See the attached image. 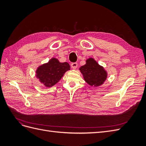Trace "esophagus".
<instances>
[{
  "instance_id": "34e87169",
  "label": "esophagus",
  "mask_w": 146,
  "mask_h": 146,
  "mask_svg": "<svg viewBox=\"0 0 146 146\" xmlns=\"http://www.w3.org/2000/svg\"><path fill=\"white\" fill-rule=\"evenodd\" d=\"M77 66H78V64L77 63H71V67L72 69H76L77 68Z\"/></svg>"
}]
</instances>
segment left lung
Masks as SVG:
<instances>
[{"mask_svg":"<svg viewBox=\"0 0 146 146\" xmlns=\"http://www.w3.org/2000/svg\"><path fill=\"white\" fill-rule=\"evenodd\" d=\"M80 70L85 80L91 86L101 85L107 77V72L93 58L88 59L86 64L81 66Z\"/></svg>","mask_w":146,"mask_h":146,"instance_id":"1","label":"left lung"}]
</instances>
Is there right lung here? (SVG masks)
Returning <instances> with one entry per match:
<instances>
[{"label": "right lung", "mask_w": 146, "mask_h": 146, "mask_svg": "<svg viewBox=\"0 0 146 146\" xmlns=\"http://www.w3.org/2000/svg\"><path fill=\"white\" fill-rule=\"evenodd\" d=\"M70 69L67 62L60 63L56 58H52L48 63L41 65L36 70V77L47 87L58 82L66 71Z\"/></svg>", "instance_id": "add662e5"}]
</instances>
